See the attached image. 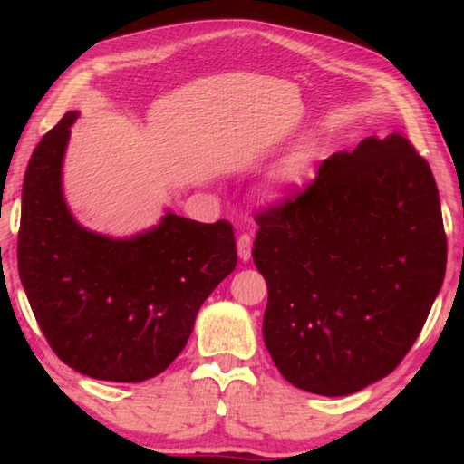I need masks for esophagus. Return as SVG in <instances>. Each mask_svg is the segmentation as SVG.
Returning <instances> with one entry per match:
<instances>
[{
  "label": "esophagus",
  "instance_id": "esophagus-1",
  "mask_svg": "<svg viewBox=\"0 0 464 464\" xmlns=\"http://www.w3.org/2000/svg\"><path fill=\"white\" fill-rule=\"evenodd\" d=\"M237 251H239V259L249 261V257H251V235H247V233L239 235Z\"/></svg>",
  "mask_w": 464,
  "mask_h": 464
}]
</instances>
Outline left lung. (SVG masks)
Wrapping results in <instances>:
<instances>
[{
    "mask_svg": "<svg viewBox=\"0 0 464 464\" xmlns=\"http://www.w3.org/2000/svg\"><path fill=\"white\" fill-rule=\"evenodd\" d=\"M255 221L263 339L283 377L343 397L395 371L447 271L439 189L415 145L391 133L333 153Z\"/></svg>",
    "mask_w": 464,
    "mask_h": 464,
    "instance_id": "obj_1",
    "label": "left lung"
}]
</instances>
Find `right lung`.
<instances>
[{"label": "right lung", "instance_id": "add662e5", "mask_svg": "<svg viewBox=\"0 0 464 464\" xmlns=\"http://www.w3.org/2000/svg\"><path fill=\"white\" fill-rule=\"evenodd\" d=\"M77 111L29 160L17 233L19 279L49 347L87 377L141 382L177 359L197 311L237 265L229 221L167 213L115 241L82 229L62 197V160Z\"/></svg>", "mask_w": 464, "mask_h": 464}]
</instances>
